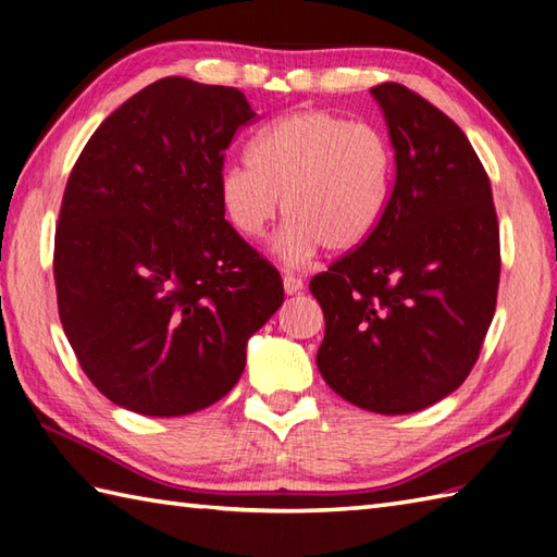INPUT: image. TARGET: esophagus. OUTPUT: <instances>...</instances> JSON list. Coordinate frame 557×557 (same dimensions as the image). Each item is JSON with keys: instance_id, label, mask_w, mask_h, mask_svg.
<instances>
[{"instance_id": "1", "label": "esophagus", "mask_w": 557, "mask_h": 557, "mask_svg": "<svg viewBox=\"0 0 557 557\" xmlns=\"http://www.w3.org/2000/svg\"><path fill=\"white\" fill-rule=\"evenodd\" d=\"M282 287H285V294L287 297H294V294H301V289H304V282H301V277H297V275H287L282 277Z\"/></svg>"}]
</instances>
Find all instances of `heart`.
Here are the masks:
<instances>
[{
  "mask_svg": "<svg viewBox=\"0 0 557 557\" xmlns=\"http://www.w3.org/2000/svg\"><path fill=\"white\" fill-rule=\"evenodd\" d=\"M248 164L220 174L224 215L244 239H260L277 218L289 227L280 256L292 265L318 248L349 253L381 224L395 180V150L373 124L327 110H299L253 138Z\"/></svg>",
  "mask_w": 557,
  "mask_h": 557,
  "instance_id": "1",
  "label": "heart"
}]
</instances>
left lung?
Here are the masks:
<instances>
[{"label":"left lung","mask_w":557,"mask_h":557,"mask_svg":"<svg viewBox=\"0 0 557 557\" xmlns=\"http://www.w3.org/2000/svg\"><path fill=\"white\" fill-rule=\"evenodd\" d=\"M371 96L395 148L393 196L369 239L309 289L325 315V383L395 417L441 401L474 369L498 299L500 230L465 132L399 83Z\"/></svg>","instance_id":"1"}]
</instances>
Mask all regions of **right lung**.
<instances>
[{"instance_id": "1", "label": "right lung", "mask_w": 557, "mask_h": 557, "mask_svg": "<svg viewBox=\"0 0 557 557\" xmlns=\"http://www.w3.org/2000/svg\"><path fill=\"white\" fill-rule=\"evenodd\" d=\"M253 116L242 90L160 78L98 126L71 170L54 234L59 318L116 407H210L285 301L280 272L224 220L218 194L224 150Z\"/></svg>"}]
</instances>
